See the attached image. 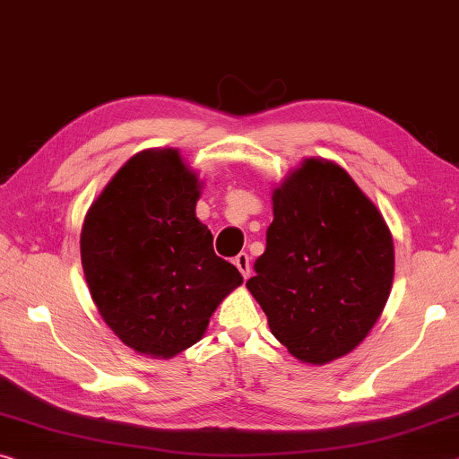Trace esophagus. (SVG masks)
<instances>
[{
	"instance_id": "obj_1",
	"label": "esophagus",
	"mask_w": 459,
	"mask_h": 459,
	"mask_svg": "<svg viewBox=\"0 0 459 459\" xmlns=\"http://www.w3.org/2000/svg\"><path fill=\"white\" fill-rule=\"evenodd\" d=\"M235 265L238 267V272L243 273V278L247 280L251 275V264H249V255L247 253H238L235 257Z\"/></svg>"
}]
</instances>
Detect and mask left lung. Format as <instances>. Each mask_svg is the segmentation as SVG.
<instances>
[{"label":"left lung","mask_w":459,"mask_h":459,"mask_svg":"<svg viewBox=\"0 0 459 459\" xmlns=\"http://www.w3.org/2000/svg\"><path fill=\"white\" fill-rule=\"evenodd\" d=\"M273 222L247 290L296 359L353 351L386 307L394 243L376 204L329 159L308 157L272 194Z\"/></svg>","instance_id":"8db88e82"}]
</instances>
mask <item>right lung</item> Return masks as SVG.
<instances>
[{"instance_id":"1","label":"right lung","mask_w":459,"mask_h":459,"mask_svg":"<svg viewBox=\"0 0 459 459\" xmlns=\"http://www.w3.org/2000/svg\"><path fill=\"white\" fill-rule=\"evenodd\" d=\"M202 181L178 149L136 152L108 181L82 227V265L100 316L126 347L176 358L243 283L195 216Z\"/></svg>"}]
</instances>
